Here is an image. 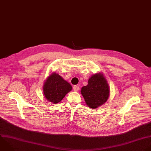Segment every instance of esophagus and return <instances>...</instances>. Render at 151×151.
<instances>
[{
    "label": "esophagus",
    "mask_w": 151,
    "mask_h": 151,
    "mask_svg": "<svg viewBox=\"0 0 151 151\" xmlns=\"http://www.w3.org/2000/svg\"><path fill=\"white\" fill-rule=\"evenodd\" d=\"M79 86L78 85H75L73 87V89L74 91H78L79 90Z\"/></svg>",
    "instance_id": "obj_1"
}]
</instances>
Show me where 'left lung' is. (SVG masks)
Returning a JSON list of instances; mask_svg holds the SVG:
<instances>
[{
  "mask_svg": "<svg viewBox=\"0 0 151 151\" xmlns=\"http://www.w3.org/2000/svg\"><path fill=\"white\" fill-rule=\"evenodd\" d=\"M81 92L88 107L96 109L107 101L110 89L106 79L99 73L89 79L88 85L82 88Z\"/></svg>",
  "mask_w": 151,
  "mask_h": 151,
  "instance_id": "1",
  "label": "left lung"
}]
</instances>
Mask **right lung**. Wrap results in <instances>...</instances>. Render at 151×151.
I'll use <instances>...</instances> for the list:
<instances>
[{"instance_id":"add662e5","label":"right lung","mask_w":151,"mask_h":151,"mask_svg":"<svg viewBox=\"0 0 151 151\" xmlns=\"http://www.w3.org/2000/svg\"><path fill=\"white\" fill-rule=\"evenodd\" d=\"M72 90V86L59 75L53 73L45 81L43 92L50 102L56 104L61 101L65 95Z\"/></svg>"}]
</instances>
